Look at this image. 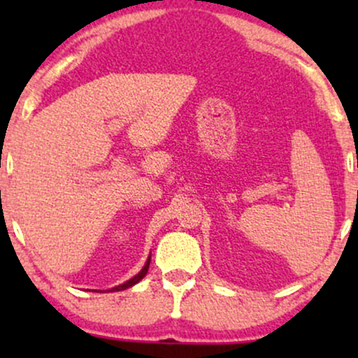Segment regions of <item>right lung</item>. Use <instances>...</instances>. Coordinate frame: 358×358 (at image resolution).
Here are the masks:
<instances>
[{
    "mask_svg": "<svg viewBox=\"0 0 358 358\" xmlns=\"http://www.w3.org/2000/svg\"><path fill=\"white\" fill-rule=\"evenodd\" d=\"M150 261H151V256L148 257V261H146L145 268H143L141 271H139V273L136 274V276H134V278H131L129 281H126V282H124V285H119V286H116V287H110L109 291H122V289H127V287L134 286V285H136V282L141 281V279L146 276V273H148V268H150Z\"/></svg>",
    "mask_w": 358,
    "mask_h": 358,
    "instance_id": "obj_1",
    "label": "right lung"
}]
</instances>
